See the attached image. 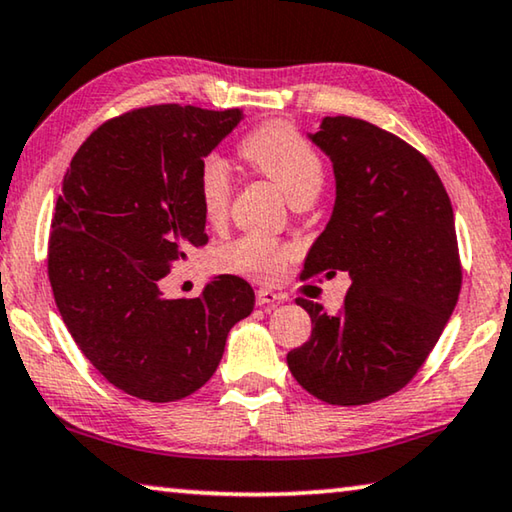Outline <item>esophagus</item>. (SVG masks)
<instances>
[{
    "label": "esophagus",
    "instance_id": "1",
    "mask_svg": "<svg viewBox=\"0 0 512 512\" xmlns=\"http://www.w3.org/2000/svg\"><path fill=\"white\" fill-rule=\"evenodd\" d=\"M283 300V297L279 295V293H274V290H270V288H258L256 290V304L258 306H267V309H272V306H277L279 302Z\"/></svg>",
    "mask_w": 512,
    "mask_h": 512
}]
</instances>
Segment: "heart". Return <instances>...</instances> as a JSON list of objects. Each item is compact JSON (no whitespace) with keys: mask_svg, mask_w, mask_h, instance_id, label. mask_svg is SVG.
Segmentation results:
<instances>
[{"mask_svg":"<svg viewBox=\"0 0 512 512\" xmlns=\"http://www.w3.org/2000/svg\"><path fill=\"white\" fill-rule=\"evenodd\" d=\"M240 153L245 160L277 183L288 201H313L325 183L320 155L293 125L283 121L265 123L242 139ZM196 199L206 222L219 224L231 203V169L222 155L210 153L196 171ZM295 249L265 235L247 233L217 251V265L226 272L274 281L279 279Z\"/></svg>","mask_w":512,"mask_h":512,"instance_id":"heart-1","label":"heart"}]
</instances>
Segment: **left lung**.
<instances>
[{"label":"left lung","instance_id":"8db88e82","mask_svg":"<svg viewBox=\"0 0 512 512\" xmlns=\"http://www.w3.org/2000/svg\"><path fill=\"white\" fill-rule=\"evenodd\" d=\"M309 139L332 160L336 201L304 274L352 283L338 313L297 297L313 327L288 368L329 405L375 403L412 380L458 302L451 199L426 157L373 123L325 116Z\"/></svg>","mask_w":512,"mask_h":512}]
</instances>
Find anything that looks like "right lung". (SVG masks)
Here are the masks:
<instances>
[{
    "instance_id": "1",
    "label": "right lung",
    "mask_w": 512,
    "mask_h": 512,
    "mask_svg": "<svg viewBox=\"0 0 512 512\" xmlns=\"http://www.w3.org/2000/svg\"><path fill=\"white\" fill-rule=\"evenodd\" d=\"M240 121L242 109H132L70 160L47 247L54 302L82 355L135 398L171 403L201 389L231 327L254 309V290L233 274L194 300L160 290L174 263L208 242L196 171Z\"/></svg>"
}]
</instances>
